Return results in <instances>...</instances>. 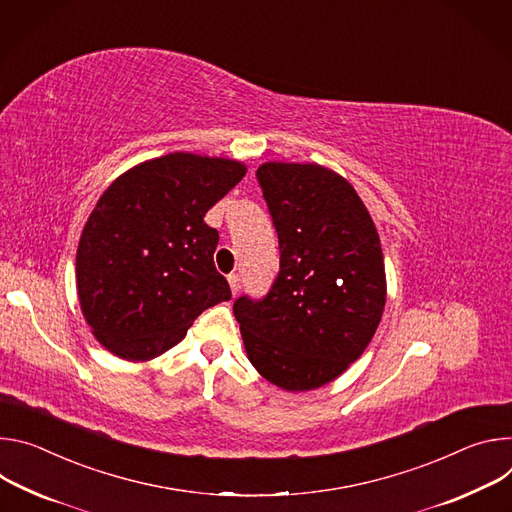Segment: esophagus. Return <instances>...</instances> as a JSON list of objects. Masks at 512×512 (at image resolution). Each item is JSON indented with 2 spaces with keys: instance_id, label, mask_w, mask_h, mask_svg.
<instances>
[{
  "instance_id": "1",
  "label": "esophagus",
  "mask_w": 512,
  "mask_h": 512,
  "mask_svg": "<svg viewBox=\"0 0 512 512\" xmlns=\"http://www.w3.org/2000/svg\"><path fill=\"white\" fill-rule=\"evenodd\" d=\"M227 282H230V289H232V295L238 297L242 285H240V276L238 274H230V278H227Z\"/></svg>"
}]
</instances>
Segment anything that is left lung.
Instances as JSON below:
<instances>
[{
	"label": "left lung",
	"mask_w": 512,
	"mask_h": 512,
	"mask_svg": "<svg viewBox=\"0 0 512 512\" xmlns=\"http://www.w3.org/2000/svg\"><path fill=\"white\" fill-rule=\"evenodd\" d=\"M280 248L266 299L240 297L246 356L274 386L305 392L342 376L378 329L386 305L376 225L356 189L315 162L258 166Z\"/></svg>",
	"instance_id": "obj_1"
}]
</instances>
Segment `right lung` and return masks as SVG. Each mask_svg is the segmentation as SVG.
<instances>
[{"mask_svg":"<svg viewBox=\"0 0 512 512\" xmlns=\"http://www.w3.org/2000/svg\"><path fill=\"white\" fill-rule=\"evenodd\" d=\"M248 173L240 160L173 152L113 181L77 248V295L97 342L128 362L177 346L209 307L230 301L205 213Z\"/></svg>","mask_w":512,"mask_h":512,"instance_id":"right-lung-1","label":"right lung"}]
</instances>
